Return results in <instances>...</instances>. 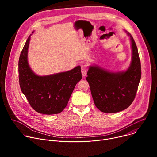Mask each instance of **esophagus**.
<instances>
[{
  "label": "esophagus",
  "mask_w": 157,
  "mask_h": 157,
  "mask_svg": "<svg viewBox=\"0 0 157 157\" xmlns=\"http://www.w3.org/2000/svg\"><path fill=\"white\" fill-rule=\"evenodd\" d=\"M81 73H82V76H86V75L87 74V70H86V68L85 66L81 67Z\"/></svg>",
  "instance_id": "1"
}]
</instances>
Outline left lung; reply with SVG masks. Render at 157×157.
<instances>
[{
  "mask_svg": "<svg viewBox=\"0 0 157 157\" xmlns=\"http://www.w3.org/2000/svg\"><path fill=\"white\" fill-rule=\"evenodd\" d=\"M132 43V58L125 72L110 73L98 66H90L86 80L96 107L104 113H116L127 107L136 98L141 78V64L137 47L128 32Z\"/></svg>",
  "mask_w": 157,
  "mask_h": 157,
  "instance_id": "left-lung-1",
  "label": "left lung"
}]
</instances>
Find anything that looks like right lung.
I'll list each match as a JSON object with an SVG mask.
<instances>
[{"mask_svg": "<svg viewBox=\"0 0 157 157\" xmlns=\"http://www.w3.org/2000/svg\"><path fill=\"white\" fill-rule=\"evenodd\" d=\"M30 35L21 50L18 60L19 84L21 92L31 107L38 113H60L68 103L76 84L81 79L79 66L63 73L39 76L30 69L27 61Z\"/></svg>", "mask_w": 157, "mask_h": 157, "instance_id": "right-lung-1", "label": "right lung"}]
</instances>
